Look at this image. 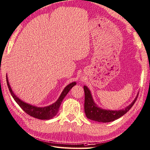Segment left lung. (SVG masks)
Wrapping results in <instances>:
<instances>
[{"instance_id": "1", "label": "left lung", "mask_w": 150, "mask_h": 150, "mask_svg": "<svg viewBox=\"0 0 150 150\" xmlns=\"http://www.w3.org/2000/svg\"><path fill=\"white\" fill-rule=\"evenodd\" d=\"M84 91H85V112L86 117L93 121L98 122L107 123L115 121L122 117L129 111L130 108L133 106L134 103H136L138 94L136 97L130 105H128L125 109H120L118 111L105 110L100 108L95 103L91 94L90 90L86 86H84Z\"/></svg>"}]
</instances>
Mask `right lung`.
Wrapping results in <instances>:
<instances>
[{
    "label": "right lung",
    "instance_id": "obj_1",
    "mask_svg": "<svg viewBox=\"0 0 150 150\" xmlns=\"http://www.w3.org/2000/svg\"><path fill=\"white\" fill-rule=\"evenodd\" d=\"M6 81L7 85H8L11 94V96H13L14 100L16 101V103L20 105V107L28 115H30L34 118L41 120H50L51 118H53L54 116H55L58 111V109L60 108V105L63 99L65 98V97L67 96V94L72 88L76 85V82H72L70 84H69L67 86L65 87L63 92H62L59 98H58V100L55 103L52 105H48V106L40 108L36 107L34 106V105H32L28 103H25L24 101H22L21 99H20V98H18L13 92L11 88L9 85L7 75Z\"/></svg>",
    "mask_w": 150,
    "mask_h": 150
}]
</instances>
